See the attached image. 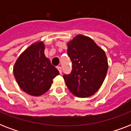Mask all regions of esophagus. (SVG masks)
<instances>
[{
	"label": "esophagus",
	"instance_id": "1",
	"mask_svg": "<svg viewBox=\"0 0 131 131\" xmlns=\"http://www.w3.org/2000/svg\"><path fill=\"white\" fill-rule=\"evenodd\" d=\"M57 69H58V70L59 71L60 73L61 74L62 73V68H61V67H58Z\"/></svg>",
	"mask_w": 131,
	"mask_h": 131
}]
</instances>
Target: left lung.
Segmentation results:
<instances>
[{"mask_svg":"<svg viewBox=\"0 0 131 131\" xmlns=\"http://www.w3.org/2000/svg\"><path fill=\"white\" fill-rule=\"evenodd\" d=\"M67 46L72 71L63 75L66 85L76 96L89 97L99 90L107 75L105 52L91 38L82 35L75 36Z\"/></svg>","mask_w":131,"mask_h":131,"instance_id":"left-lung-1","label":"left lung"}]
</instances>
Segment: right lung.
<instances>
[{
    "instance_id": "add662e5",
    "label": "right lung",
    "mask_w": 131,
    "mask_h": 131,
    "mask_svg": "<svg viewBox=\"0 0 131 131\" xmlns=\"http://www.w3.org/2000/svg\"><path fill=\"white\" fill-rule=\"evenodd\" d=\"M45 45L36 42L28 47L17 58L13 75L17 84L30 95L39 96L50 88L53 79L59 75L44 54Z\"/></svg>"
}]
</instances>
